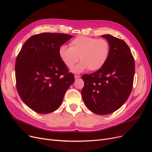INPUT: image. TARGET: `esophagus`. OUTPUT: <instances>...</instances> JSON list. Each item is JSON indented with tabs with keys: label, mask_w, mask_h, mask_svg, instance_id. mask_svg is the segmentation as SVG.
<instances>
[{
	"label": "esophagus",
	"mask_w": 152,
	"mask_h": 152,
	"mask_svg": "<svg viewBox=\"0 0 152 152\" xmlns=\"http://www.w3.org/2000/svg\"><path fill=\"white\" fill-rule=\"evenodd\" d=\"M80 77H81V76H80V75H75V77L76 80L78 79V78H80Z\"/></svg>",
	"instance_id": "34e87169"
}]
</instances>
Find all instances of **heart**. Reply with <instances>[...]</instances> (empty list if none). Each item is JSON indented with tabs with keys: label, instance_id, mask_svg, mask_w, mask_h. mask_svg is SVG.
Instances as JSON below:
<instances>
[{
	"label": "heart",
	"instance_id": "obj_1",
	"mask_svg": "<svg viewBox=\"0 0 152 152\" xmlns=\"http://www.w3.org/2000/svg\"><path fill=\"white\" fill-rule=\"evenodd\" d=\"M70 48L62 45L58 55L63 63L71 68L78 60L80 63L71 71L80 73L88 69L90 71L100 69L107 61L110 54V44L103 39L85 36L75 37L69 43Z\"/></svg>",
	"mask_w": 152,
	"mask_h": 152
}]
</instances>
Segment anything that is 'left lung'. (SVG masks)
<instances>
[{
  "instance_id": "left-lung-1",
  "label": "left lung",
  "mask_w": 152,
  "mask_h": 152,
  "mask_svg": "<svg viewBox=\"0 0 152 152\" xmlns=\"http://www.w3.org/2000/svg\"><path fill=\"white\" fill-rule=\"evenodd\" d=\"M110 44L109 57L104 65L90 75H84L81 94L87 108L100 115L110 114L125 103L131 93L134 61L130 48L120 39L101 36Z\"/></svg>"
}]
</instances>
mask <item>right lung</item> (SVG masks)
I'll return each mask as SVG.
<instances>
[{"label":"right lung","instance_id":"add662e5","mask_svg":"<svg viewBox=\"0 0 152 152\" xmlns=\"http://www.w3.org/2000/svg\"><path fill=\"white\" fill-rule=\"evenodd\" d=\"M72 36L44 32L31 36L15 61L16 86L21 99L36 113L57 110L66 91L75 82L74 75L58 55L59 47Z\"/></svg>","mask_w":152,"mask_h":152}]
</instances>
